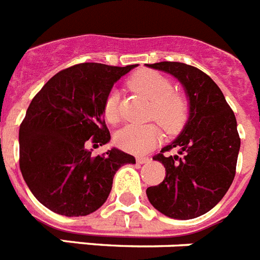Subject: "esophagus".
Returning a JSON list of instances; mask_svg holds the SVG:
<instances>
[{"instance_id":"obj_1","label":"esophagus","mask_w":260,"mask_h":260,"mask_svg":"<svg viewBox=\"0 0 260 260\" xmlns=\"http://www.w3.org/2000/svg\"><path fill=\"white\" fill-rule=\"evenodd\" d=\"M149 160H150V158H149V157H147V156H137L136 157V161L139 164H145V162H148Z\"/></svg>"}]
</instances>
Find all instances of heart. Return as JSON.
<instances>
[{
    "label": "heart",
    "instance_id": "1",
    "mask_svg": "<svg viewBox=\"0 0 260 260\" xmlns=\"http://www.w3.org/2000/svg\"><path fill=\"white\" fill-rule=\"evenodd\" d=\"M128 86L150 102V119L157 120L169 135H177L189 119V100L186 95L173 89V83L168 76L153 71L141 70L128 79ZM104 117L108 123L119 119V95L111 91L103 106ZM162 139L157 123L128 124L115 136L117 147L131 153H145Z\"/></svg>",
    "mask_w": 260,
    "mask_h": 260
}]
</instances>
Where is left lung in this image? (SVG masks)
Here are the masks:
<instances>
[{
  "mask_svg": "<svg viewBox=\"0 0 260 260\" xmlns=\"http://www.w3.org/2000/svg\"><path fill=\"white\" fill-rule=\"evenodd\" d=\"M149 67L172 74L182 83L190 111L180 136L153 157L164 164L165 178L148 187V200L167 217L197 218L214 208L234 180L241 147L237 119L221 88L197 67L180 62ZM172 149L179 154H165Z\"/></svg>",
  "mask_w": 260,
  "mask_h": 260,
  "instance_id": "1",
  "label": "left lung"
}]
</instances>
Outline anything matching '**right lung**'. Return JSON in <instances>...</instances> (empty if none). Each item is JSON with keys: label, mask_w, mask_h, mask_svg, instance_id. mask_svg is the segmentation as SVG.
Returning <instances> with one entry per match:
<instances>
[{"label": "right lung", "mask_w": 260, "mask_h": 260, "mask_svg": "<svg viewBox=\"0 0 260 260\" xmlns=\"http://www.w3.org/2000/svg\"><path fill=\"white\" fill-rule=\"evenodd\" d=\"M136 67L79 63L52 76L32 98L19 125V169L34 197L66 217L93 213L107 201L113 176L134 156L112 148L103 106L113 83Z\"/></svg>", "instance_id": "obj_1"}]
</instances>
